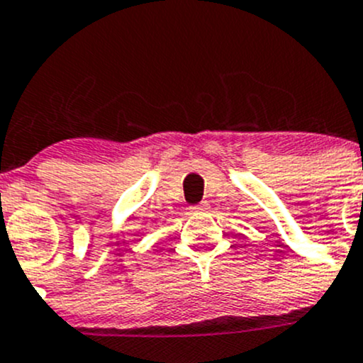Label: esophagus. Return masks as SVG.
Wrapping results in <instances>:
<instances>
[{"label": "esophagus", "instance_id": "1", "mask_svg": "<svg viewBox=\"0 0 363 363\" xmlns=\"http://www.w3.org/2000/svg\"><path fill=\"white\" fill-rule=\"evenodd\" d=\"M206 204H197V206H192V211H196V213H203V211H206Z\"/></svg>", "mask_w": 363, "mask_h": 363}]
</instances>
